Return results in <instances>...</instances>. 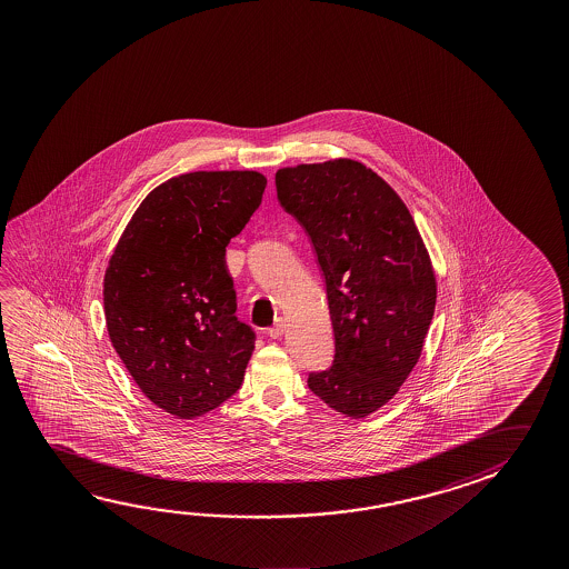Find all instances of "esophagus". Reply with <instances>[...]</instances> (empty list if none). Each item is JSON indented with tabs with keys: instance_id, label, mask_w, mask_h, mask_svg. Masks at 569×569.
<instances>
[{
	"instance_id": "1",
	"label": "esophagus",
	"mask_w": 569,
	"mask_h": 569,
	"mask_svg": "<svg viewBox=\"0 0 569 569\" xmlns=\"http://www.w3.org/2000/svg\"><path fill=\"white\" fill-rule=\"evenodd\" d=\"M286 333V321L281 319V317H278L276 319V323L268 329V336L273 337V339H278V337L283 336Z\"/></svg>"
}]
</instances>
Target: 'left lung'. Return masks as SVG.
<instances>
[{
  "label": "left lung",
  "instance_id": "1",
  "mask_svg": "<svg viewBox=\"0 0 569 569\" xmlns=\"http://www.w3.org/2000/svg\"><path fill=\"white\" fill-rule=\"evenodd\" d=\"M278 200L308 232L326 280L333 365L308 387L363 419L391 401L422 353L437 278L399 194L351 159L280 168Z\"/></svg>",
  "mask_w": 569,
  "mask_h": 569
}]
</instances>
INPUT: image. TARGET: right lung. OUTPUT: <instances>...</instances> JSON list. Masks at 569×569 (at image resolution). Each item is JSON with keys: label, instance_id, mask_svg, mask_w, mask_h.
<instances>
[{"label": "right lung", "instance_id": "right-lung-1", "mask_svg": "<svg viewBox=\"0 0 569 569\" xmlns=\"http://www.w3.org/2000/svg\"><path fill=\"white\" fill-rule=\"evenodd\" d=\"M256 170H198L154 188L132 214L103 281L114 351L140 391L178 419L240 389L256 333L236 317L226 246L261 204Z\"/></svg>", "mask_w": 569, "mask_h": 569}]
</instances>
